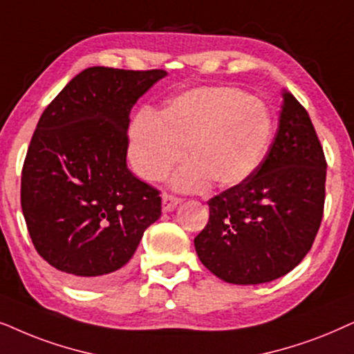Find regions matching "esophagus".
<instances>
[{
	"label": "esophagus",
	"mask_w": 354,
	"mask_h": 354,
	"mask_svg": "<svg viewBox=\"0 0 354 354\" xmlns=\"http://www.w3.org/2000/svg\"><path fill=\"white\" fill-rule=\"evenodd\" d=\"M180 203H182L180 198H176V196L167 195V194L162 195V211L164 213H171V211L176 209Z\"/></svg>",
	"instance_id": "34e87169"
}]
</instances>
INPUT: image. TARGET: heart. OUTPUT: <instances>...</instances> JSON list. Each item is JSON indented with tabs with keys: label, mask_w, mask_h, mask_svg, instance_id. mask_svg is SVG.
<instances>
[{
	"label": "heart",
	"mask_w": 354,
	"mask_h": 354,
	"mask_svg": "<svg viewBox=\"0 0 354 354\" xmlns=\"http://www.w3.org/2000/svg\"><path fill=\"white\" fill-rule=\"evenodd\" d=\"M272 113L260 99L231 86H201L174 97L162 113L145 109L128 136L131 167L146 180H159L177 162L192 159L174 177L183 192L213 180L234 187L254 174L270 148Z\"/></svg>",
	"instance_id": "obj_1"
}]
</instances>
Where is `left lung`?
<instances>
[{
  "mask_svg": "<svg viewBox=\"0 0 354 354\" xmlns=\"http://www.w3.org/2000/svg\"><path fill=\"white\" fill-rule=\"evenodd\" d=\"M278 130L259 169L208 201L195 237L201 263L232 284H261L301 263L324 214L327 162L309 113L283 93Z\"/></svg>",
  "mask_w": 354,
  "mask_h": 354,
  "instance_id": "left-lung-1",
  "label": "left lung"
}]
</instances>
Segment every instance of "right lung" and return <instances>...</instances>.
<instances>
[{
  "label": "right lung",
  "instance_id": "add662e5",
  "mask_svg": "<svg viewBox=\"0 0 354 354\" xmlns=\"http://www.w3.org/2000/svg\"><path fill=\"white\" fill-rule=\"evenodd\" d=\"M166 76L87 68L37 123L22 167V213L35 250L73 284L120 274L160 216L159 192L127 167V131L133 105Z\"/></svg>",
  "mask_w": 354,
  "mask_h": 354
}]
</instances>
